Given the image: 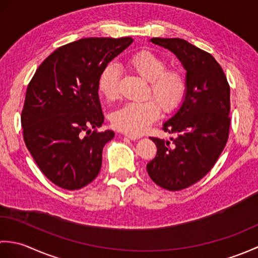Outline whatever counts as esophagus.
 Instances as JSON below:
<instances>
[{
  "label": "esophagus",
  "mask_w": 258,
  "mask_h": 258,
  "mask_svg": "<svg viewBox=\"0 0 258 258\" xmlns=\"http://www.w3.org/2000/svg\"><path fill=\"white\" fill-rule=\"evenodd\" d=\"M125 136L127 139H130V140H132V141H136V140H139L141 136L140 135H133V134H125Z\"/></svg>",
  "instance_id": "1"
}]
</instances>
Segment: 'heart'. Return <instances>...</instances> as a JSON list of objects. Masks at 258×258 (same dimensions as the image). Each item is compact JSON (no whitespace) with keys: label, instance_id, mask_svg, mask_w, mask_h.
<instances>
[{"label":"heart","instance_id":"heart-1","mask_svg":"<svg viewBox=\"0 0 258 258\" xmlns=\"http://www.w3.org/2000/svg\"><path fill=\"white\" fill-rule=\"evenodd\" d=\"M126 67L142 79L149 82L146 100L141 103H127L112 115L115 128L127 134L143 133L160 116V108L164 114H172L182 105L187 92V79L182 70L167 68L165 57L150 50L133 53L126 59ZM119 72L108 65L98 79V91L105 100L113 102L119 96Z\"/></svg>","mask_w":258,"mask_h":258}]
</instances>
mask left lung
<instances>
[{
  "mask_svg": "<svg viewBox=\"0 0 258 258\" xmlns=\"http://www.w3.org/2000/svg\"><path fill=\"white\" fill-rule=\"evenodd\" d=\"M151 41L178 57L187 79L182 106L163 125L175 138H150L157 153L146 165L153 182L175 191L197 183L215 165L228 140L231 93L225 73L210 53L182 38Z\"/></svg>",
  "mask_w": 258,
  "mask_h": 258,
  "instance_id": "8db88e82",
  "label": "left lung"
}]
</instances>
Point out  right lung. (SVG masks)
<instances>
[{
    "label": "right lung",
    "instance_id": "obj_1",
    "mask_svg": "<svg viewBox=\"0 0 258 258\" xmlns=\"http://www.w3.org/2000/svg\"><path fill=\"white\" fill-rule=\"evenodd\" d=\"M132 37H86L56 48L27 85L21 123L42 173L64 189L84 187L100 173L103 147L114 132L104 122L98 79Z\"/></svg>",
    "mask_w": 258,
    "mask_h": 258
}]
</instances>
